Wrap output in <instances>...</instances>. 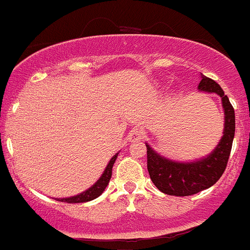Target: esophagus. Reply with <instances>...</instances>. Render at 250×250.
Segmentation results:
<instances>
[{
    "instance_id": "esophagus-1",
    "label": "esophagus",
    "mask_w": 250,
    "mask_h": 250,
    "mask_svg": "<svg viewBox=\"0 0 250 250\" xmlns=\"http://www.w3.org/2000/svg\"><path fill=\"white\" fill-rule=\"evenodd\" d=\"M128 140L131 142H138V141L143 140V131L140 128H132L128 133Z\"/></svg>"
}]
</instances>
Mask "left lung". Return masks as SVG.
Returning <instances> with one entry per match:
<instances>
[{"label": "left lung", "instance_id": "left-lung-1", "mask_svg": "<svg viewBox=\"0 0 250 250\" xmlns=\"http://www.w3.org/2000/svg\"><path fill=\"white\" fill-rule=\"evenodd\" d=\"M198 88L215 92L221 97L225 109L224 136L209 157L193 163H176L160 157L148 145L147 169L150 180L159 191L170 196L186 197L209 188L219 181L227 167L234 137V109L217 83L202 75Z\"/></svg>", "mask_w": 250, "mask_h": 250}]
</instances>
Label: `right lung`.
<instances>
[{
  "label": "right lung",
  "instance_id": "obj_1",
  "mask_svg": "<svg viewBox=\"0 0 250 250\" xmlns=\"http://www.w3.org/2000/svg\"><path fill=\"white\" fill-rule=\"evenodd\" d=\"M117 157H118V153L112 158V159H110L109 164H108V167H105L104 172H103V175L101 176V179L98 180V181L96 182V184L93 185L91 188H88L87 191H85L83 193H81V194H78V196H75V197L57 199V201L66 202V203H85V202H90V201H92V199L100 197L101 194L103 193V191L105 189V187H107L110 177H112V169H113V165H114L115 160H117Z\"/></svg>",
  "mask_w": 250,
  "mask_h": 250
}]
</instances>
